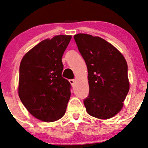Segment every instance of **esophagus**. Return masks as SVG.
<instances>
[{
	"label": "esophagus",
	"mask_w": 148,
	"mask_h": 148,
	"mask_svg": "<svg viewBox=\"0 0 148 148\" xmlns=\"http://www.w3.org/2000/svg\"><path fill=\"white\" fill-rule=\"evenodd\" d=\"M69 81H70V83H71V85H74V83H75V80L74 79H70V80H69Z\"/></svg>",
	"instance_id": "obj_1"
}]
</instances>
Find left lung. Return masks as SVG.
<instances>
[{
	"mask_svg": "<svg viewBox=\"0 0 148 148\" xmlns=\"http://www.w3.org/2000/svg\"><path fill=\"white\" fill-rule=\"evenodd\" d=\"M74 38L87 67L89 93L83 101L86 111L96 118H111L121 111L130 88L126 59L101 37L79 33Z\"/></svg>",
	"mask_w": 148,
	"mask_h": 148,
	"instance_id": "obj_1",
	"label": "left lung"
}]
</instances>
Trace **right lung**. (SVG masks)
Segmentation results:
<instances>
[{
	"mask_svg": "<svg viewBox=\"0 0 148 148\" xmlns=\"http://www.w3.org/2000/svg\"><path fill=\"white\" fill-rule=\"evenodd\" d=\"M71 35H56L39 43L24 56L20 65L18 95L35 118L57 121L64 115L71 85L63 78L62 57Z\"/></svg>",
	"mask_w": 148,
	"mask_h": 148,
	"instance_id": "right-lung-1",
	"label": "right lung"
}]
</instances>
